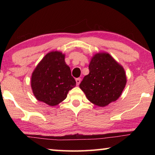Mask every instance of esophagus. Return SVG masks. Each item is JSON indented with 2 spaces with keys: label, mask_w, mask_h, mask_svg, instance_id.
<instances>
[{
  "label": "esophagus",
  "mask_w": 155,
  "mask_h": 155,
  "mask_svg": "<svg viewBox=\"0 0 155 155\" xmlns=\"http://www.w3.org/2000/svg\"><path fill=\"white\" fill-rule=\"evenodd\" d=\"M76 82H77V85H78L81 83V78H77V79H76Z\"/></svg>",
  "instance_id": "esophagus-1"
}]
</instances>
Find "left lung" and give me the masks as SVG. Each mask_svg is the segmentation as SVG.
<instances>
[{
  "instance_id": "1",
  "label": "left lung",
  "mask_w": 155,
  "mask_h": 155,
  "mask_svg": "<svg viewBox=\"0 0 155 155\" xmlns=\"http://www.w3.org/2000/svg\"><path fill=\"white\" fill-rule=\"evenodd\" d=\"M89 70L79 87L91 103L105 107L119 98L127 83L121 65L109 53L99 52L91 58Z\"/></svg>"
}]
</instances>
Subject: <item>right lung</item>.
I'll list each match as a JSON object with an SVG mask.
<instances>
[{"mask_svg": "<svg viewBox=\"0 0 155 155\" xmlns=\"http://www.w3.org/2000/svg\"><path fill=\"white\" fill-rule=\"evenodd\" d=\"M31 85L39 101L55 106L64 101L68 91L76 86L65 54L59 51L46 54L33 72Z\"/></svg>", "mask_w": 155, "mask_h": 155, "instance_id": "obj_1", "label": "right lung"}]
</instances>
